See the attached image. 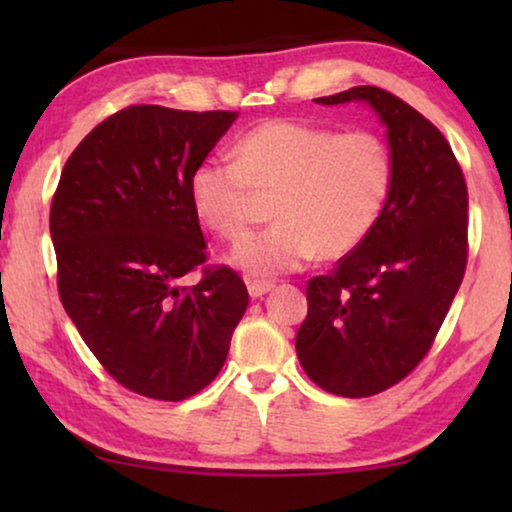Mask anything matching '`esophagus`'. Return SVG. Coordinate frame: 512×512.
<instances>
[{
  "mask_svg": "<svg viewBox=\"0 0 512 512\" xmlns=\"http://www.w3.org/2000/svg\"><path fill=\"white\" fill-rule=\"evenodd\" d=\"M247 289H249L251 298H263L265 293H270L272 289H275V282H270V279H249Z\"/></svg>",
  "mask_w": 512,
  "mask_h": 512,
  "instance_id": "esophagus-1",
  "label": "esophagus"
}]
</instances>
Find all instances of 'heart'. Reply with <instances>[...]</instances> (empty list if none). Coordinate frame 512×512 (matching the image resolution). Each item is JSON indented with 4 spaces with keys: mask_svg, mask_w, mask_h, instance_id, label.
Listing matches in <instances>:
<instances>
[{
    "mask_svg": "<svg viewBox=\"0 0 512 512\" xmlns=\"http://www.w3.org/2000/svg\"><path fill=\"white\" fill-rule=\"evenodd\" d=\"M394 181L391 149L377 132L277 118L237 139L235 160L207 158L191 177L193 205L221 240L240 242L261 198L275 223L235 251L254 275L303 268L321 254H352L380 221Z\"/></svg>",
    "mask_w": 512,
    "mask_h": 512,
    "instance_id": "obj_1",
    "label": "heart"
}]
</instances>
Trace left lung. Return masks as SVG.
<instances>
[{
    "instance_id": "1",
    "label": "left lung",
    "mask_w": 512,
    "mask_h": 512,
    "mask_svg": "<svg viewBox=\"0 0 512 512\" xmlns=\"http://www.w3.org/2000/svg\"><path fill=\"white\" fill-rule=\"evenodd\" d=\"M352 100H366L387 125L394 181L366 240L307 282L296 352L328 394L363 398L429 354L466 272L468 188L443 132L401 97L375 86L317 97Z\"/></svg>"
}]
</instances>
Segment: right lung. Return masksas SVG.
<instances>
[{
	"mask_svg": "<svg viewBox=\"0 0 512 512\" xmlns=\"http://www.w3.org/2000/svg\"><path fill=\"white\" fill-rule=\"evenodd\" d=\"M237 111L132 104L83 137L62 167L51 237L62 307L125 389L184 401L226 361L249 305L242 277L207 263L191 177ZM201 270V282L178 279Z\"/></svg>",
	"mask_w": 512,
	"mask_h": 512,
	"instance_id": "1",
	"label": "right lung"
}]
</instances>
